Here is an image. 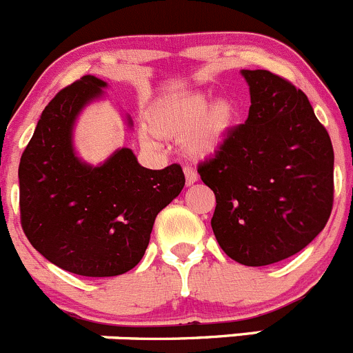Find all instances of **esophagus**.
Masks as SVG:
<instances>
[{
	"mask_svg": "<svg viewBox=\"0 0 353 353\" xmlns=\"http://www.w3.org/2000/svg\"><path fill=\"white\" fill-rule=\"evenodd\" d=\"M183 172H185V183H187V187H190V185H194L195 181L199 180L197 173H195L192 168H185Z\"/></svg>",
	"mask_w": 353,
	"mask_h": 353,
	"instance_id": "obj_1",
	"label": "esophagus"
}]
</instances>
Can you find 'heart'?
I'll return each mask as SVG.
<instances>
[{
	"instance_id": "b5f03b06",
	"label": "heart",
	"mask_w": 353,
	"mask_h": 353,
	"mask_svg": "<svg viewBox=\"0 0 353 353\" xmlns=\"http://www.w3.org/2000/svg\"><path fill=\"white\" fill-rule=\"evenodd\" d=\"M235 103L228 97L212 101L205 92L173 96L152 108L148 128L141 130V141L154 145L153 134L159 137L183 139L181 145L190 158L208 159L218 154L236 127Z\"/></svg>"
}]
</instances>
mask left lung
Here are the masks:
<instances>
[{"label":"left lung","instance_id":"1","mask_svg":"<svg viewBox=\"0 0 353 353\" xmlns=\"http://www.w3.org/2000/svg\"><path fill=\"white\" fill-rule=\"evenodd\" d=\"M249 118L199 166L214 192L211 226L219 247L243 266H268L300 252L333 208L334 154L302 90L268 70H240Z\"/></svg>","mask_w":353,"mask_h":353}]
</instances>
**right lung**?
<instances>
[{
	"label": "right lung",
	"mask_w": 353,
	"mask_h": 353,
	"mask_svg": "<svg viewBox=\"0 0 353 353\" xmlns=\"http://www.w3.org/2000/svg\"><path fill=\"white\" fill-rule=\"evenodd\" d=\"M108 83L94 75L65 87L44 108L19 166L20 219L34 249L80 276H118L137 266L161 209L185 185L178 165L148 170L120 148L99 165L75 151L73 130ZM127 125L134 121L127 114Z\"/></svg>",
	"instance_id": "obj_1"
}]
</instances>
